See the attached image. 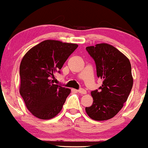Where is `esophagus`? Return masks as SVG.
Listing matches in <instances>:
<instances>
[{"mask_svg":"<svg viewBox=\"0 0 148 148\" xmlns=\"http://www.w3.org/2000/svg\"><path fill=\"white\" fill-rule=\"evenodd\" d=\"M77 92H79V93L82 94V95H85V94L87 93V91L84 89H80L78 90H77Z\"/></svg>","mask_w":148,"mask_h":148,"instance_id":"1","label":"esophagus"}]
</instances>
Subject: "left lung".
Instances as JSON below:
<instances>
[{"label":"left lung","instance_id":"obj_1","mask_svg":"<svg viewBox=\"0 0 148 148\" xmlns=\"http://www.w3.org/2000/svg\"><path fill=\"white\" fill-rule=\"evenodd\" d=\"M96 64L97 76L103 79L102 86L91 92L93 103L85 108L88 116L97 121L113 118L127 101L133 85L129 59L108 43L86 47Z\"/></svg>","mask_w":148,"mask_h":148}]
</instances>
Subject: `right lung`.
<instances>
[{"instance_id":"add662e5","label":"right lung","mask_w":148,"mask_h":148,"mask_svg":"<svg viewBox=\"0 0 148 148\" xmlns=\"http://www.w3.org/2000/svg\"><path fill=\"white\" fill-rule=\"evenodd\" d=\"M75 43L46 40L25 54L20 65L19 92L30 113L49 120L61 111L71 89L54 84V74L77 48Z\"/></svg>"}]
</instances>
